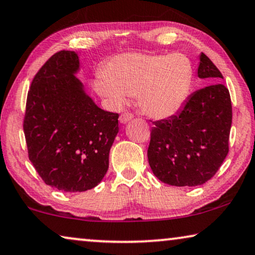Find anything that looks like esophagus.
Listing matches in <instances>:
<instances>
[{
  "mask_svg": "<svg viewBox=\"0 0 255 255\" xmlns=\"http://www.w3.org/2000/svg\"><path fill=\"white\" fill-rule=\"evenodd\" d=\"M132 119H133V115H132L131 113H128V112L123 113V114H122V115L120 116L121 123H128V122L131 121Z\"/></svg>",
  "mask_w": 255,
  "mask_h": 255,
  "instance_id": "34e87169",
  "label": "esophagus"
}]
</instances>
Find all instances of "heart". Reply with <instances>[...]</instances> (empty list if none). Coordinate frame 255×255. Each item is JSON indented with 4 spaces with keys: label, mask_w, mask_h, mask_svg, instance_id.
Segmentation results:
<instances>
[{
    "label": "heart",
    "mask_w": 255,
    "mask_h": 255,
    "mask_svg": "<svg viewBox=\"0 0 255 255\" xmlns=\"http://www.w3.org/2000/svg\"><path fill=\"white\" fill-rule=\"evenodd\" d=\"M192 77V63L184 54H123L107 62L93 86L114 107H122L128 97L138 95L143 113L165 119L182 108Z\"/></svg>",
    "instance_id": "obj_1"
}]
</instances>
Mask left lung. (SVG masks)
Wrapping results in <instances>:
<instances>
[{"instance_id": "8db88e82", "label": "left lung", "mask_w": 255, "mask_h": 255, "mask_svg": "<svg viewBox=\"0 0 255 255\" xmlns=\"http://www.w3.org/2000/svg\"><path fill=\"white\" fill-rule=\"evenodd\" d=\"M200 78L212 82L190 95L167 120L153 122L147 150L152 171L173 186L201 185L215 175L229 153L232 106L222 73L201 53Z\"/></svg>"}]
</instances>
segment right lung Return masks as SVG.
Returning <instances> with one entry per match:
<instances>
[{
  "label": "right lung",
  "instance_id": "obj_1",
  "mask_svg": "<svg viewBox=\"0 0 255 255\" xmlns=\"http://www.w3.org/2000/svg\"><path fill=\"white\" fill-rule=\"evenodd\" d=\"M76 53L61 50L43 64L29 87L24 115L28 158L47 185L84 192L101 182L119 132V114L102 110L73 76Z\"/></svg>",
  "mask_w": 255,
  "mask_h": 255
}]
</instances>
